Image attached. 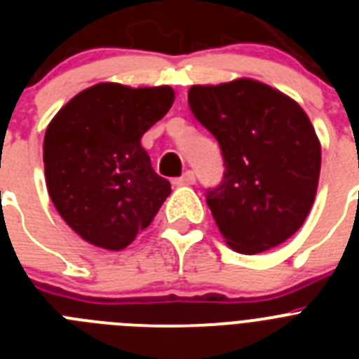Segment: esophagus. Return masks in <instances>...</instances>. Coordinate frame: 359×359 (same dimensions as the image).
Returning a JSON list of instances; mask_svg holds the SVG:
<instances>
[{"label": "esophagus", "instance_id": "esophagus-1", "mask_svg": "<svg viewBox=\"0 0 359 359\" xmlns=\"http://www.w3.org/2000/svg\"><path fill=\"white\" fill-rule=\"evenodd\" d=\"M174 183L176 185H192V183H196V174L192 170H187L182 177L174 180Z\"/></svg>", "mask_w": 359, "mask_h": 359}]
</instances>
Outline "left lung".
Segmentation results:
<instances>
[{"label":"left lung","instance_id":"left-lung-1","mask_svg":"<svg viewBox=\"0 0 359 359\" xmlns=\"http://www.w3.org/2000/svg\"><path fill=\"white\" fill-rule=\"evenodd\" d=\"M189 106L223 152V180L207 203L226 243L259 253L290 239L313 207L322 163L302 107L252 79L192 86Z\"/></svg>","mask_w":359,"mask_h":359}]
</instances>
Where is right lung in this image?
<instances>
[{
	"instance_id": "add662e5",
	"label": "right lung",
	"mask_w": 359,
	"mask_h": 359,
	"mask_svg": "<svg viewBox=\"0 0 359 359\" xmlns=\"http://www.w3.org/2000/svg\"><path fill=\"white\" fill-rule=\"evenodd\" d=\"M172 102L169 86L135 90L100 82L50 122L43 145L48 194L84 241L126 248L170 194V183L154 172L140 140Z\"/></svg>"
}]
</instances>
